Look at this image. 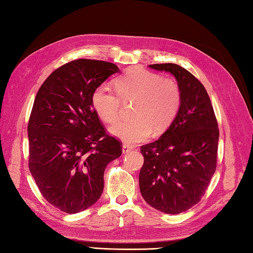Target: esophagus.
Returning <instances> with one entry per match:
<instances>
[{"label":"esophagus","instance_id":"obj_1","mask_svg":"<svg viewBox=\"0 0 253 253\" xmlns=\"http://www.w3.org/2000/svg\"><path fill=\"white\" fill-rule=\"evenodd\" d=\"M132 149H133V147H132V146H129V144H126V143L123 144V152H124V153L130 152Z\"/></svg>","mask_w":253,"mask_h":253}]
</instances>
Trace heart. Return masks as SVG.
<instances>
[{"mask_svg": "<svg viewBox=\"0 0 253 253\" xmlns=\"http://www.w3.org/2000/svg\"><path fill=\"white\" fill-rule=\"evenodd\" d=\"M116 92L106 85H99L91 95V103L101 121L114 123L122 107V101L135 102L132 120L117 122L111 133L122 141L133 144L144 141L155 131L166 129L174 121L181 104L178 84L164 79L160 74L142 68H131L114 82Z\"/></svg>", "mask_w": 253, "mask_h": 253, "instance_id": "1", "label": "heart"}]
</instances>
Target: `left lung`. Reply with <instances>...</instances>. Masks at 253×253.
I'll return each instance as SVG.
<instances>
[{"label": "left lung", "mask_w": 253, "mask_h": 253, "mask_svg": "<svg viewBox=\"0 0 253 253\" xmlns=\"http://www.w3.org/2000/svg\"><path fill=\"white\" fill-rule=\"evenodd\" d=\"M169 72L181 91L174 121L157 141L141 146L139 186L144 201L168 214L187 211L201 200L216 169L219 131L211 100L199 80L177 64H153Z\"/></svg>", "instance_id": "1"}]
</instances>
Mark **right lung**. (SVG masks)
Segmentation results:
<instances>
[{
  "label": "right lung",
  "instance_id": "right-lung-1",
  "mask_svg": "<svg viewBox=\"0 0 253 253\" xmlns=\"http://www.w3.org/2000/svg\"><path fill=\"white\" fill-rule=\"evenodd\" d=\"M120 69L80 58L55 69L38 90L28 123L29 170L53 207L74 214L99 200L106 165L122 144L107 135L91 95Z\"/></svg>",
  "mask_w": 253,
  "mask_h": 253
}]
</instances>
